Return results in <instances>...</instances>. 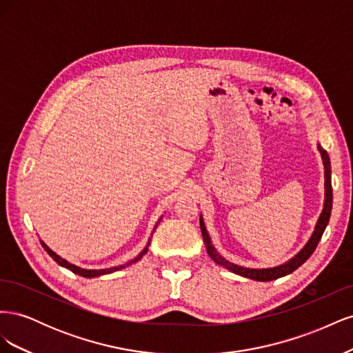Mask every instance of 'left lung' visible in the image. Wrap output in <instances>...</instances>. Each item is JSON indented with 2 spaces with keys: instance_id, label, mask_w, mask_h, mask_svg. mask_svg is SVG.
I'll return each instance as SVG.
<instances>
[{
  "instance_id": "obj_1",
  "label": "left lung",
  "mask_w": 353,
  "mask_h": 353,
  "mask_svg": "<svg viewBox=\"0 0 353 353\" xmlns=\"http://www.w3.org/2000/svg\"><path fill=\"white\" fill-rule=\"evenodd\" d=\"M318 150L321 153L323 157V163H324V175H325V200H324V209L321 212V215H319V219L316 222V227L315 231L309 239V241L306 243L305 248L299 252L294 258H292L288 262L280 265V266H275V268H266V270H250V268H243V266H239L236 263H231L228 262L225 258H222V256L216 252V249L212 245L210 237L206 231L205 227V222H203V218L200 216V230H201V236H203V241H205L206 245V250L208 254L212 258V261L223 266V268L230 270L231 272L245 276V279H250V280H256V281H272L276 279H281L284 275L292 274L294 270H297L299 266L302 263H305L309 256H311L316 245L321 240L324 230L327 227V223L330 221V215H331V208H333V188H331V165H330V157L328 153L324 150V148L318 144Z\"/></svg>"
}]
</instances>
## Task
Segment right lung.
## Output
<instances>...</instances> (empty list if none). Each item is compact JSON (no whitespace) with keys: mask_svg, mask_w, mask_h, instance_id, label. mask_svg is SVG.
I'll return each instance as SVG.
<instances>
[{"mask_svg":"<svg viewBox=\"0 0 353 353\" xmlns=\"http://www.w3.org/2000/svg\"><path fill=\"white\" fill-rule=\"evenodd\" d=\"M41 244H42V248L46 249V252L51 256L52 259H54L60 266H65V268H68V270H70L73 274H78V275H82V276H85V279H94V276H99V275H104V274H110V272H114V271H117V270H122V268H125V266H128V265H131V263H135L137 261H140L143 256L147 253V248H148V244H150V241H148V244H147V248L137 256L135 259H132V261H130L128 262L126 265H121V266H113V268H109V270H83V268H79V266H77V265H72V263H69L68 261H65V259H61L59 254H56L54 252H52L48 245L44 243V241H41Z\"/></svg>","mask_w":353,"mask_h":353,"instance_id":"right-lung-1","label":"right lung"}]
</instances>
